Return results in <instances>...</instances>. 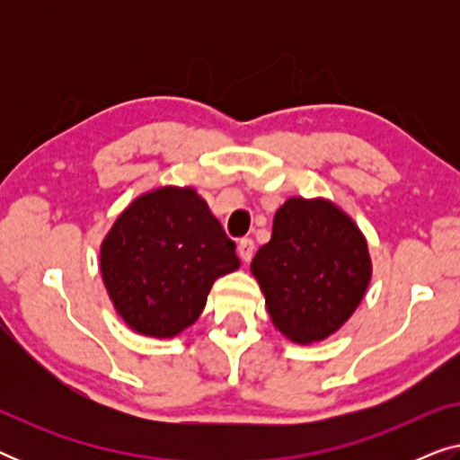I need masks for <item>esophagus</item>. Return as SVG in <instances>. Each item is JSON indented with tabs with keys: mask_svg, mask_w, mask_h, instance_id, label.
<instances>
[{
	"mask_svg": "<svg viewBox=\"0 0 460 460\" xmlns=\"http://www.w3.org/2000/svg\"><path fill=\"white\" fill-rule=\"evenodd\" d=\"M255 253V243L251 238H241L238 241V255H241L243 261H251V257Z\"/></svg>",
	"mask_w": 460,
	"mask_h": 460,
	"instance_id": "34e87169",
	"label": "esophagus"
}]
</instances>
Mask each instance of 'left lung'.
Masks as SVG:
<instances>
[{
  "mask_svg": "<svg viewBox=\"0 0 460 460\" xmlns=\"http://www.w3.org/2000/svg\"><path fill=\"white\" fill-rule=\"evenodd\" d=\"M251 272L276 329L291 341L312 343L354 314L368 287L370 257L362 232L335 205L288 199Z\"/></svg>",
  "mask_w": 460,
  "mask_h": 460,
  "instance_id": "8db88e82",
  "label": "left lung"
}]
</instances>
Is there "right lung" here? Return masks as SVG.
<instances>
[{"instance_id":"right-lung-1","label":"right lung","mask_w":460,"mask_h":460,"mask_svg":"<svg viewBox=\"0 0 460 460\" xmlns=\"http://www.w3.org/2000/svg\"><path fill=\"white\" fill-rule=\"evenodd\" d=\"M236 244L192 188H159L125 209L100 249L102 279L131 329L173 337L200 316Z\"/></svg>"}]
</instances>
